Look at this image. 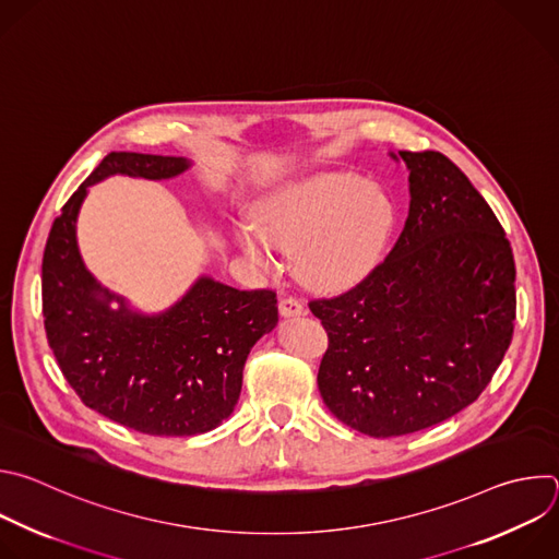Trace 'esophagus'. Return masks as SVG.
Returning <instances> with one entry per match:
<instances>
[{
	"label": "esophagus",
	"instance_id": "34e87169",
	"mask_svg": "<svg viewBox=\"0 0 559 559\" xmlns=\"http://www.w3.org/2000/svg\"><path fill=\"white\" fill-rule=\"evenodd\" d=\"M280 314L282 317H299V314H304V304L295 297H284V299H280Z\"/></svg>",
	"mask_w": 559,
	"mask_h": 559
}]
</instances>
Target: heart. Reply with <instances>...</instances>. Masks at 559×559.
<instances>
[{"label":"heart","instance_id":"1","mask_svg":"<svg viewBox=\"0 0 559 559\" xmlns=\"http://www.w3.org/2000/svg\"><path fill=\"white\" fill-rule=\"evenodd\" d=\"M255 227L273 249L299 253L297 271L308 286L334 290L379 264L394 229V204L359 176H323L266 200L255 211ZM240 245L255 262L271 260L251 234H240Z\"/></svg>","mask_w":559,"mask_h":559}]
</instances>
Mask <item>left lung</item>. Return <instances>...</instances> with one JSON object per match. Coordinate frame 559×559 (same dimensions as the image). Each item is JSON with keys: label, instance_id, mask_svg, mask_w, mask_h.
Here are the masks:
<instances>
[{"label": "left lung", "instance_id": "8db88e82", "mask_svg": "<svg viewBox=\"0 0 559 559\" xmlns=\"http://www.w3.org/2000/svg\"><path fill=\"white\" fill-rule=\"evenodd\" d=\"M399 156L409 213L396 245L357 286L308 304L328 332L321 399L374 438L431 427L474 403L515 321L513 251L487 200L440 152Z\"/></svg>", "mask_w": 559, "mask_h": 559}]
</instances>
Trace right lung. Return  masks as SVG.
Returning a JSON list of instances; mask_svg holds the SVG:
<instances>
[{"mask_svg": "<svg viewBox=\"0 0 559 559\" xmlns=\"http://www.w3.org/2000/svg\"><path fill=\"white\" fill-rule=\"evenodd\" d=\"M187 158L111 152L55 217L41 264L44 325L52 355L94 412L150 436H195L229 418L247 357L277 325L269 288L238 290L200 277L182 299L143 314L103 288L76 247V215L87 187L107 176L167 180ZM119 300V309H109Z\"/></svg>", "mask_w": 559, "mask_h": 559, "instance_id": "add662e5", "label": "right lung"}]
</instances>
